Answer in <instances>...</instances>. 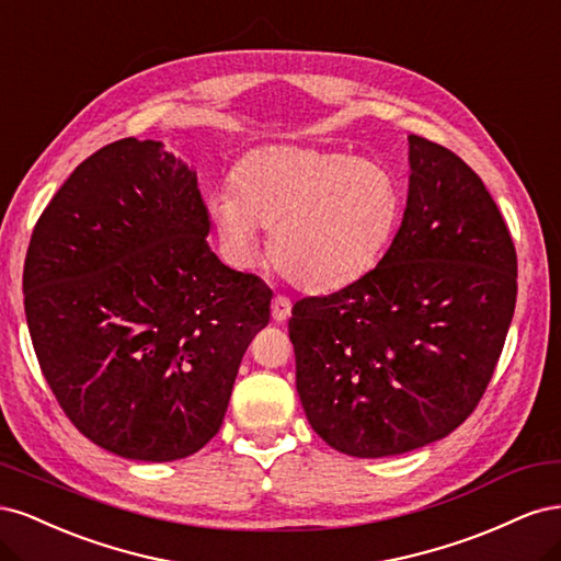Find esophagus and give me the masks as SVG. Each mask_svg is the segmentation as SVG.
I'll return each instance as SVG.
<instances>
[{"label":"esophagus","instance_id":"1","mask_svg":"<svg viewBox=\"0 0 561 561\" xmlns=\"http://www.w3.org/2000/svg\"><path fill=\"white\" fill-rule=\"evenodd\" d=\"M290 311H293V301L287 297H274V301H271V318H274L276 322H283L290 318Z\"/></svg>","mask_w":561,"mask_h":561}]
</instances>
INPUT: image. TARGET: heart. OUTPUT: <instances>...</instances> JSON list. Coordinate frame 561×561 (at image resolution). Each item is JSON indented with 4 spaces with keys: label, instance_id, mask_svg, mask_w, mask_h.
<instances>
[{
    "label": "heart",
    "instance_id": "obj_1",
    "mask_svg": "<svg viewBox=\"0 0 561 561\" xmlns=\"http://www.w3.org/2000/svg\"><path fill=\"white\" fill-rule=\"evenodd\" d=\"M400 215V182L383 163L293 145L248 151L233 165L231 192L208 201L210 225L236 264H254L266 229L274 264L316 293L369 274Z\"/></svg>",
    "mask_w": 561,
    "mask_h": 561
}]
</instances>
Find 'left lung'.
Masks as SVG:
<instances>
[{
	"label": "left lung",
	"instance_id": "left-lung-1",
	"mask_svg": "<svg viewBox=\"0 0 561 561\" xmlns=\"http://www.w3.org/2000/svg\"><path fill=\"white\" fill-rule=\"evenodd\" d=\"M402 225L360 280L293 307L297 393L311 428L381 458L447 437L494 375L517 254L494 198L454 151L410 135Z\"/></svg>",
	"mask_w": 561,
	"mask_h": 561
}]
</instances>
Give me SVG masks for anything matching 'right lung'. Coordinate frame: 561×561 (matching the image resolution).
<instances>
[{
    "label": "right lung",
    "instance_id": "obj_1",
    "mask_svg": "<svg viewBox=\"0 0 561 561\" xmlns=\"http://www.w3.org/2000/svg\"><path fill=\"white\" fill-rule=\"evenodd\" d=\"M196 171L124 138L75 168L32 231L25 318L44 377L91 443L178 461L222 426L271 290L219 262Z\"/></svg>",
    "mask_w": 561,
    "mask_h": 561
}]
</instances>
